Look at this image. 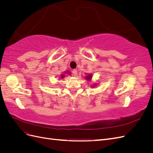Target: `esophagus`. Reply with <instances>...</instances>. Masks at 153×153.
I'll use <instances>...</instances> for the list:
<instances>
[{
    "instance_id": "34e87169",
    "label": "esophagus",
    "mask_w": 153,
    "mask_h": 153,
    "mask_svg": "<svg viewBox=\"0 0 153 153\" xmlns=\"http://www.w3.org/2000/svg\"><path fill=\"white\" fill-rule=\"evenodd\" d=\"M72 73H73V75L74 76H76V75H77V70H76V69H73Z\"/></svg>"
}]
</instances>
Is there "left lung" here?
<instances>
[{
	"mask_svg": "<svg viewBox=\"0 0 153 153\" xmlns=\"http://www.w3.org/2000/svg\"><path fill=\"white\" fill-rule=\"evenodd\" d=\"M86 75H87V74H86ZM92 76L91 74H88V75H87V76H85V79H86L87 80L91 81V79H92ZM97 85H98V84H96V83L95 84L92 85L91 87H94V86H96Z\"/></svg>",
	"mask_w": 153,
	"mask_h": 153,
	"instance_id": "left-lung-1",
	"label": "left lung"
}]
</instances>
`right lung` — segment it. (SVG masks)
<instances>
[{
    "label": "right lung",
    "mask_w": 153,
    "mask_h": 153,
    "mask_svg": "<svg viewBox=\"0 0 153 153\" xmlns=\"http://www.w3.org/2000/svg\"><path fill=\"white\" fill-rule=\"evenodd\" d=\"M66 73H67V74H69V75H70V72L69 71H66V72H64L63 74H62V75H61V78H64V77H65V74Z\"/></svg>",
    "instance_id": "1"
}]
</instances>
